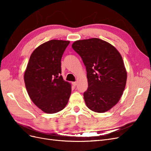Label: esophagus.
<instances>
[{
  "label": "esophagus",
  "mask_w": 151,
  "mask_h": 151,
  "mask_svg": "<svg viewBox=\"0 0 151 151\" xmlns=\"http://www.w3.org/2000/svg\"><path fill=\"white\" fill-rule=\"evenodd\" d=\"M72 84L73 85H74V86H76L77 84V82H72Z\"/></svg>",
  "instance_id": "esophagus-1"
}]
</instances>
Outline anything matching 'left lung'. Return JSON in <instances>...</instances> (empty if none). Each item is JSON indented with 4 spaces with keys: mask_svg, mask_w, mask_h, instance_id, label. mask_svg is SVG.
<instances>
[{
    "mask_svg": "<svg viewBox=\"0 0 151 151\" xmlns=\"http://www.w3.org/2000/svg\"><path fill=\"white\" fill-rule=\"evenodd\" d=\"M72 48L82 58L88 88L85 103L97 113L108 111L119 101L127 82V72L120 53L113 45L99 38L76 41Z\"/></svg>",
    "mask_w": 151,
    "mask_h": 151,
    "instance_id": "8db88e82",
    "label": "left lung"
}]
</instances>
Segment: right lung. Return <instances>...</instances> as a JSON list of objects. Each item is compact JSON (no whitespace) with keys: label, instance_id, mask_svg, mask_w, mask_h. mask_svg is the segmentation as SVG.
Segmentation results:
<instances>
[{"label":"right lung","instance_id":"right-lung-1","mask_svg":"<svg viewBox=\"0 0 151 151\" xmlns=\"http://www.w3.org/2000/svg\"><path fill=\"white\" fill-rule=\"evenodd\" d=\"M69 41L52 40L32 53L24 79L29 96L47 113H55L65 107L71 86L60 75L61 59Z\"/></svg>","mask_w":151,"mask_h":151}]
</instances>
